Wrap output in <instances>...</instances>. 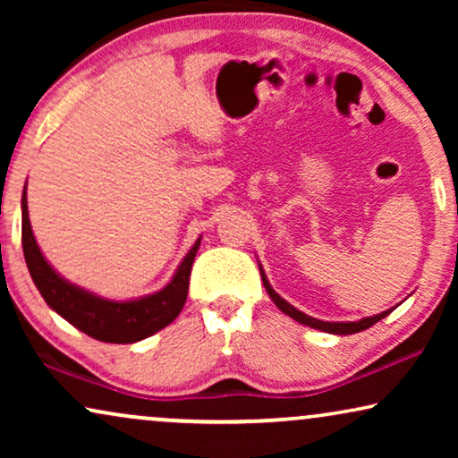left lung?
I'll return each mask as SVG.
<instances>
[{
	"label": "left lung",
	"instance_id": "obj_1",
	"mask_svg": "<svg viewBox=\"0 0 458 458\" xmlns=\"http://www.w3.org/2000/svg\"><path fill=\"white\" fill-rule=\"evenodd\" d=\"M260 275H262V284H265V290H267V293H268V296H271V300L275 302V306H277V309H279L281 312H285V315H287V317H292L293 321H298V323H302V325H309V327H312V329L327 331V334H335V335L359 334V331H362V329H369V327H371V325H375L377 321H381V318L387 317V315H390V312L394 310V309H390V310L379 312V315H373V317L360 318V321H350V323H329V321H318V318L304 315V312H300L298 309H293V306H292L290 302H285V300L281 298L279 293L273 290L271 284H268L267 275H265V271H262V268H260Z\"/></svg>",
	"mask_w": 458,
	"mask_h": 458
}]
</instances>
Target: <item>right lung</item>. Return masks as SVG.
<instances>
[{"label":"right lung","instance_id":"add662e5","mask_svg":"<svg viewBox=\"0 0 458 458\" xmlns=\"http://www.w3.org/2000/svg\"><path fill=\"white\" fill-rule=\"evenodd\" d=\"M199 248V237L181 260L171 284L160 292L137 300H106L71 284L49 267L37 246L29 221L27 191H22V250L37 290L62 318L93 340L108 344H133L165 329L179 317L190 290V273Z\"/></svg>","mask_w":458,"mask_h":458}]
</instances>
